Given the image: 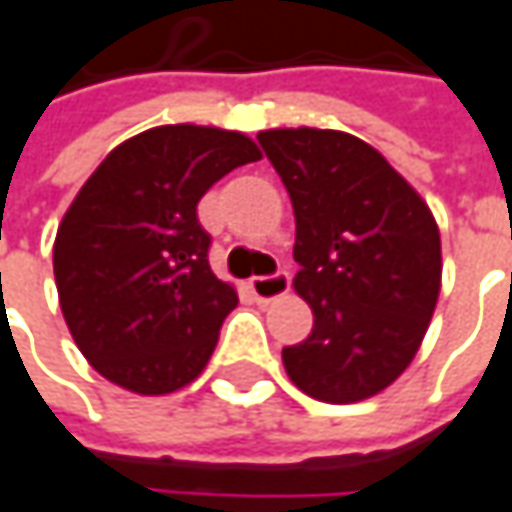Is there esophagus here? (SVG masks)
I'll return each mask as SVG.
<instances>
[{"instance_id": "esophagus-1", "label": "esophagus", "mask_w": 512, "mask_h": 512, "mask_svg": "<svg viewBox=\"0 0 512 512\" xmlns=\"http://www.w3.org/2000/svg\"><path fill=\"white\" fill-rule=\"evenodd\" d=\"M247 285H250V294H253L259 303H271L276 297H285V294H288L291 276H288V271H276V274L268 276H253Z\"/></svg>"}]
</instances>
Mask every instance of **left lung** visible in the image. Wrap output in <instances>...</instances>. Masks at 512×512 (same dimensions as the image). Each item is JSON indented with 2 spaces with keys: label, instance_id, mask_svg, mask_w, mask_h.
Masks as SVG:
<instances>
[{
  "label": "left lung",
  "instance_id": "8db88e82",
  "mask_svg": "<svg viewBox=\"0 0 512 512\" xmlns=\"http://www.w3.org/2000/svg\"><path fill=\"white\" fill-rule=\"evenodd\" d=\"M259 145L297 218L306 341L282 349L291 382L320 402H361L402 376L440 294L431 209L376 148L341 130H262Z\"/></svg>",
  "mask_w": 512,
  "mask_h": 512
}]
</instances>
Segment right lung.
<instances>
[{
    "label": "right lung",
    "instance_id": "add662e5",
    "mask_svg": "<svg viewBox=\"0 0 512 512\" xmlns=\"http://www.w3.org/2000/svg\"><path fill=\"white\" fill-rule=\"evenodd\" d=\"M259 148L236 130L163 125L92 171L55 238L60 309L92 367L142 396L201 376L236 288L209 268L198 203Z\"/></svg>",
    "mask_w": 512,
    "mask_h": 512
}]
</instances>
